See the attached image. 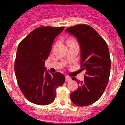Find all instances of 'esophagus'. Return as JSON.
Returning a JSON list of instances; mask_svg holds the SVG:
<instances>
[{"label": "esophagus", "mask_w": 125, "mask_h": 125, "mask_svg": "<svg viewBox=\"0 0 125 125\" xmlns=\"http://www.w3.org/2000/svg\"><path fill=\"white\" fill-rule=\"evenodd\" d=\"M65 80H66V82H70L71 80V78L70 77L66 75V76H65Z\"/></svg>", "instance_id": "1"}]
</instances>
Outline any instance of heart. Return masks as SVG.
<instances>
[{"label":"heart","mask_w":125,"mask_h":125,"mask_svg":"<svg viewBox=\"0 0 125 125\" xmlns=\"http://www.w3.org/2000/svg\"><path fill=\"white\" fill-rule=\"evenodd\" d=\"M68 44V45L70 46L71 45H73V44H74V43H77V42L75 41V40L73 38H70L68 40V42H67Z\"/></svg>","instance_id":"b5f03b06"}]
</instances>
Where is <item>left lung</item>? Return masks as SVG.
I'll list each match as a JSON object with an SVG mask.
<instances>
[{"instance_id": "8db88e82", "label": "left lung", "mask_w": 125, "mask_h": 125, "mask_svg": "<svg viewBox=\"0 0 125 125\" xmlns=\"http://www.w3.org/2000/svg\"><path fill=\"white\" fill-rule=\"evenodd\" d=\"M77 39L81 49V70H86L83 81L72 78L79 87L71 94L74 104L85 106L97 101L107 86L111 68L109 51L106 42L93 27L79 24L66 28Z\"/></svg>"}]
</instances>
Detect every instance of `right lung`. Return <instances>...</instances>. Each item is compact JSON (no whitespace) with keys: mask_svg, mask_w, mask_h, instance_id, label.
Masks as SVG:
<instances>
[{"mask_svg":"<svg viewBox=\"0 0 125 125\" xmlns=\"http://www.w3.org/2000/svg\"><path fill=\"white\" fill-rule=\"evenodd\" d=\"M63 29V26H40L31 31L19 45L15 74L22 94L31 103L39 105L51 103L56 96L57 87L65 82L63 74L49 73L44 66L54 40Z\"/></svg>","mask_w":125,"mask_h":125,"instance_id":"1","label":"right lung"}]
</instances>
